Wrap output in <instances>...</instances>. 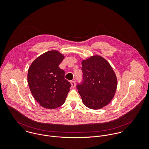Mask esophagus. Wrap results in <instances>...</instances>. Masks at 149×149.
Returning <instances> with one entry per match:
<instances>
[{
	"instance_id": "obj_1",
	"label": "esophagus",
	"mask_w": 149,
	"mask_h": 149,
	"mask_svg": "<svg viewBox=\"0 0 149 149\" xmlns=\"http://www.w3.org/2000/svg\"><path fill=\"white\" fill-rule=\"evenodd\" d=\"M70 84H71V85H72L73 87H75L76 86V82H75V81H74V80L71 81H70Z\"/></svg>"
}]
</instances>
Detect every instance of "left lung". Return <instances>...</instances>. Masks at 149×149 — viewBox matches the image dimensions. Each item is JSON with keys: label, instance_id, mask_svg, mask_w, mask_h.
<instances>
[{"label": "left lung", "instance_id": "obj_1", "mask_svg": "<svg viewBox=\"0 0 149 149\" xmlns=\"http://www.w3.org/2000/svg\"><path fill=\"white\" fill-rule=\"evenodd\" d=\"M83 83L77 85L79 93L85 106L99 109L107 106L116 93L118 80L112 66L99 55L81 61Z\"/></svg>", "mask_w": 149, "mask_h": 149}]
</instances>
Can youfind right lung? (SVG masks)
<instances>
[{"label":"right lung","mask_w":149,"mask_h":149,"mask_svg":"<svg viewBox=\"0 0 149 149\" xmlns=\"http://www.w3.org/2000/svg\"><path fill=\"white\" fill-rule=\"evenodd\" d=\"M64 57L57 50L48 51L38 57L29 68V88L36 100L45 108L62 106L70 91L71 84L58 66Z\"/></svg>","instance_id":"1"}]
</instances>
